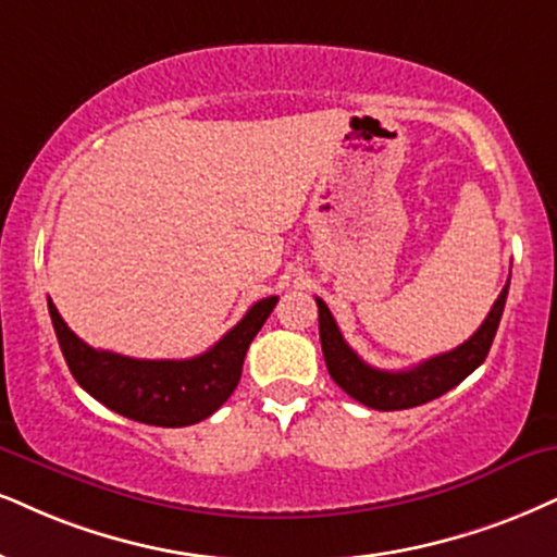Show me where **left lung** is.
I'll return each mask as SVG.
<instances>
[{"instance_id": "8db88e82", "label": "left lung", "mask_w": 557, "mask_h": 557, "mask_svg": "<svg viewBox=\"0 0 557 557\" xmlns=\"http://www.w3.org/2000/svg\"><path fill=\"white\" fill-rule=\"evenodd\" d=\"M506 297H509V281L500 289L496 305L491 307L483 325L462 346L416 363L413 369H403V372H384V369H374L367 361H361L354 348L343 341L325 301L314 299L318 301L320 341L327 372H331L333 382L338 384L343 393L374 410H405L436 400V397L449 393L451 387H457L465 376H470L485 361L491 343L496 338Z\"/></svg>"}]
</instances>
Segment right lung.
Wrapping results in <instances>:
<instances>
[{
  "label": "right lung",
  "mask_w": 557,
  "mask_h": 557,
  "mask_svg": "<svg viewBox=\"0 0 557 557\" xmlns=\"http://www.w3.org/2000/svg\"><path fill=\"white\" fill-rule=\"evenodd\" d=\"M276 301L278 297L256 301L245 318L209 351L181 361L132 359L113 351H98L69 331L51 299H48V312L69 372L82 389L132 421L181 429L216 413L226 397L235 393L247 348Z\"/></svg>",
  "instance_id": "1"
}]
</instances>
